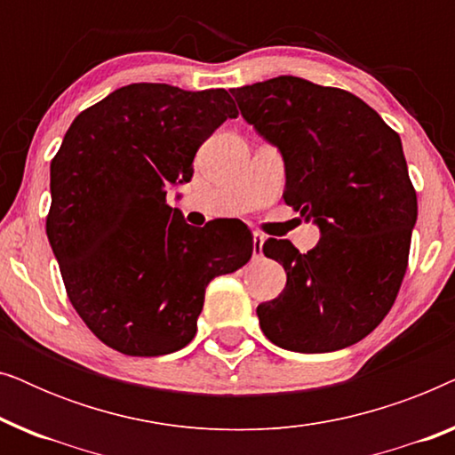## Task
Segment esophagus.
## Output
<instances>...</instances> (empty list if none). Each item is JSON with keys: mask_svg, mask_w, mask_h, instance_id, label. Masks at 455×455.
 <instances>
[{"mask_svg": "<svg viewBox=\"0 0 455 455\" xmlns=\"http://www.w3.org/2000/svg\"><path fill=\"white\" fill-rule=\"evenodd\" d=\"M263 244H265V235L254 232L252 234V257L254 259H260L263 257Z\"/></svg>", "mask_w": 455, "mask_h": 455, "instance_id": "obj_1", "label": "esophagus"}]
</instances>
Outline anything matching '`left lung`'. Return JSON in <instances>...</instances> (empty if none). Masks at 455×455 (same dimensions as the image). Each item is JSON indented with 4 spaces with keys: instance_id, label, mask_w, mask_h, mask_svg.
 Wrapping results in <instances>:
<instances>
[{
    "instance_id": "obj_1",
    "label": "left lung",
    "mask_w": 455,
    "mask_h": 455,
    "mask_svg": "<svg viewBox=\"0 0 455 455\" xmlns=\"http://www.w3.org/2000/svg\"><path fill=\"white\" fill-rule=\"evenodd\" d=\"M232 95L282 151L283 201L321 229L308 252L290 240L263 244L288 282L259 304L260 329L291 352L356 344L394 307L408 269L419 207L400 136L363 99L304 78L277 76Z\"/></svg>"
}]
</instances>
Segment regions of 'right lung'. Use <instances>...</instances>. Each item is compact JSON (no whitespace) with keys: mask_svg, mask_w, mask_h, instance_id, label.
I'll return each instance as SVG.
<instances>
[{"mask_svg":"<svg viewBox=\"0 0 455 455\" xmlns=\"http://www.w3.org/2000/svg\"><path fill=\"white\" fill-rule=\"evenodd\" d=\"M238 109L226 89L136 83L76 116L52 159L47 238L86 327L126 356L190 344L211 279L252 257L242 221L195 229L167 204Z\"/></svg>","mask_w":455,"mask_h":455,"instance_id":"add662e5","label":"right lung"}]
</instances>
